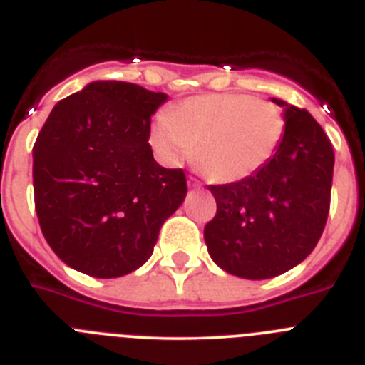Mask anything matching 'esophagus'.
Listing matches in <instances>:
<instances>
[{"label":"esophagus","mask_w":365,"mask_h":365,"mask_svg":"<svg viewBox=\"0 0 365 365\" xmlns=\"http://www.w3.org/2000/svg\"><path fill=\"white\" fill-rule=\"evenodd\" d=\"M188 186H190V188H193V190H199V188H201V182H199V180L195 179V177H190V179H188Z\"/></svg>","instance_id":"obj_1"}]
</instances>
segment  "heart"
<instances>
[{"label":"heart","mask_w":365,"mask_h":365,"mask_svg":"<svg viewBox=\"0 0 365 365\" xmlns=\"http://www.w3.org/2000/svg\"><path fill=\"white\" fill-rule=\"evenodd\" d=\"M287 130L282 108L243 93L185 100L151 128V144L168 163L190 159L214 182H237L265 168Z\"/></svg>","instance_id":"1"}]
</instances>
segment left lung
<instances>
[{"label": "left lung", "instance_id": "obj_1", "mask_svg": "<svg viewBox=\"0 0 365 365\" xmlns=\"http://www.w3.org/2000/svg\"><path fill=\"white\" fill-rule=\"evenodd\" d=\"M287 130L274 159L248 179L208 186L217 214L205 227L208 254L225 272L269 279L299 265L324 232L333 144L311 113L285 100Z\"/></svg>", "mask_w": 365, "mask_h": 365}]
</instances>
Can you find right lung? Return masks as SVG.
<instances>
[{"instance_id": "1", "label": "right lung", "mask_w": 365, "mask_h": 365, "mask_svg": "<svg viewBox=\"0 0 365 365\" xmlns=\"http://www.w3.org/2000/svg\"><path fill=\"white\" fill-rule=\"evenodd\" d=\"M168 100L130 82L96 80L60 100L32 148L38 221L60 259L93 278H120L153 254L186 197V175L157 164L150 122Z\"/></svg>"}]
</instances>
